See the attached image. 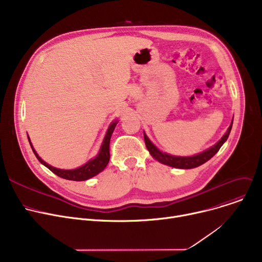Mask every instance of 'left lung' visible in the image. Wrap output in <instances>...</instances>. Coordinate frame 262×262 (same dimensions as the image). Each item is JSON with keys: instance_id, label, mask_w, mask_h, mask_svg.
Masks as SVG:
<instances>
[{"instance_id": "1", "label": "left lung", "mask_w": 262, "mask_h": 262, "mask_svg": "<svg viewBox=\"0 0 262 262\" xmlns=\"http://www.w3.org/2000/svg\"><path fill=\"white\" fill-rule=\"evenodd\" d=\"M231 126H232V123L230 124V126L228 127V130L226 132V134L222 137V139L220 140L216 144H214L209 149H206L205 152L198 154L195 156H191V157L172 156V155H168L166 153L160 152V150L149 141V139L147 138V136L145 134H144V141H145V145H146V148L148 149L149 154L152 155L156 160H158L159 162H161L163 164H167V166H170L173 168H178V169H193V168L201 166V164L205 163L206 161H208L211 157H213L217 153L220 147H221L223 145V143L227 140L229 133L231 130Z\"/></svg>"}]
</instances>
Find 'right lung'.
<instances>
[{"mask_svg":"<svg viewBox=\"0 0 262 262\" xmlns=\"http://www.w3.org/2000/svg\"><path fill=\"white\" fill-rule=\"evenodd\" d=\"M117 123H118V121L110 124V126H109V128H108V130L106 133V136H105L103 144L101 146V149H100L98 156H96L94 159L89 160L82 167H79V168L74 169V170H60V169H57V168H54V167L50 166V164H48L46 161H43L42 159H41L38 156V154L36 153V150L34 149L33 145L31 143V140L29 138V136H27V138H29V141H30V144L32 146V149H33L34 154L36 155L37 159L43 164V166H46L54 174H56L57 176H59L61 178H64V180L81 182V181L89 180V178H91V177H93L95 175H98L100 172H102L106 168V166H107L108 162H109V159H110V153H109L110 138H112V135H113L114 130H115V127L117 125Z\"/></svg>","mask_w":262,"mask_h":262,"instance_id":"add662e5","label":"right lung"}]
</instances>
